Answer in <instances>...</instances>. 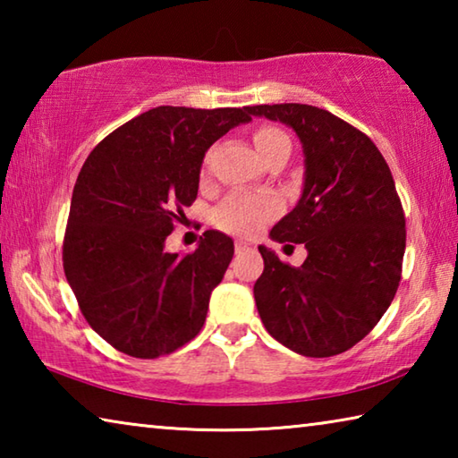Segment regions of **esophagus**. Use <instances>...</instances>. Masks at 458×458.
Here are the masks:
<instances>
[{"instance_id":"34e87169","label":"esophagus","mask_w":458,"mask_h":458,"mask_svg":"<svg viewBox=\"0 0 458 458\" xmlns=\"http://www.w3.org/2000/svg\"><path fill=\"white\" fill-rule=\"evenodd\" d=\"M254 244L250 242V240H236L234 242V248H236V252H244V250H250Z\"/></svg>"}]
</instances>
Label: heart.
Listing matches in <instances>:
<instances>
[{"label": "heart", "instance_id": "heart-1", "mask_svg": "<svg viewBox=\"0 0 458 458\" xmlns=\"http://www.w3.org/2000/svg\"><path fill=\"white\" fill-rule=\"evenodd\" d=\"M254 147L262 159H267L278 145L286 141V135L276 127H259L252 135ZM281 204L270 193H230L214 210V224L224 232L240 236H252L276 218Z\"/></svg>", "mask_w": 458, "mask_h": 458}]
</instances>
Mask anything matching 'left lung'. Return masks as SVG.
<instances>
[{
	"label": "left lung",
	"instance_id": "obj_1",
	"mask_svg": "<svg viewBox=\"0 0 458 458\" xmlns=\"http://www.w3.org/2000/svg\"><path fill=\"white\" fill-rule=\"evenodd\" d=\"M248 113L293 127L305 153L303 196L270 236L305 244L307 259L291 267L259 246V315L293 352L344 353L382 319L402 278L406 218L392 172L366 133L325 108L284 103Z\"/></svg>",
	"mask_w": 458,
	"mask_h": 458
}]
</instances>
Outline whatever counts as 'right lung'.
I'll list each match as a JSON object with an SVG mask.
<instances>
[{
  "label": "right lung",
  "instance_id": "right-lung-1",
  "mask_svg": "<svg viewBox=\"0 0 458 458\" xmlns=\"http://www.w3.org/2000/svg\"><path fill=\"white\" fill-rule=\"evenodd\" d=\"M244 108L155 106L106 135L76 177L62 265L84 319L114 350L139 360L174 353L204 327L208 303L234 254L206 230L190 254L165 238L198 198L206 151Z\"/></svg>",
  "mask_w": 458,
  "mask_h": 458
}]
</instances>
